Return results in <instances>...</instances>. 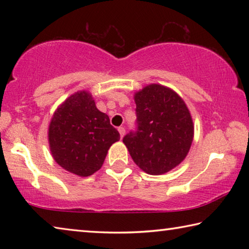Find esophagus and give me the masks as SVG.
Wrapping results in <instances>:
<instances>
[{
	"instance_id": "1",
	"label": "esophagus",
	"mask_w": 249,
	"mask_h": 249,
	"mask_svg": "<svg viewBox=\"0 0 249 249\" xmlns=\"http://www.w3.org/2000/svg\"><path fill=\"white\" fill-rule=\"evenodd\" d=\"M119 132H120L121 137H123L124 134H125V128L123 127V126H120V127H119Z\"/></svg>"
}]
</instances>
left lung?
I'll use <instances>...</instances> for the list:
<instances>
[{
	"instance_id": "obj_1",
	"label": "left lung",
	"mask_w": 249,
	"mask_h": 249,
	"mask_svg": "<svg viewBox=\"0 0 249 249\" xmlns=\"http://www.w3.org/2000/svg\"><path fill=\"white\" fill-rule=\"evenodd\" d=\"M136 129L123 138L134 162L149 175H162L179 165L193 141V122L183 100L160 84L134 96Z\"/></svg>"
}]
</instances>
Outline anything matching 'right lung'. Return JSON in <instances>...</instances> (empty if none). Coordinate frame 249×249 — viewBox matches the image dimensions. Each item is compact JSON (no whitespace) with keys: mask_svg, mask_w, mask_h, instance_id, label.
<instances>
[{"mask_svg":"<svg viewBox=\"0 0 249 249\" xmlns=\"http://www.w3.org/2000/svg\"><path fill=\"white\" fill-rule=\"evenodd\" d=\"M48 138L59 166L88 177L102 167L108 148L120 141V133L108 116L96 108L91 94L81 91L69 96L54 112Z\"/></svg>","mask_w":249,"mask_h":249,"instance_id":"1","label":"right lung"}]
</instances>
